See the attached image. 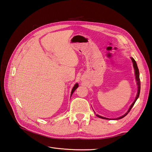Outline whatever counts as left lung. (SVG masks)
Returning <instances> with one entry per match:
<instances>
[{"label": "left lung", "mask_w": 152, "mask_h": 152, "mask_svg": "<svg viewBox=\"0 0 152 152\" xmlns=\"http://www.w3.org/2000/svg\"><path fill=\"white\" fill-rule=\"evenodd\" d=\"M132 59V62H133V65H134V70H135V80H136V81H137V96H136V98L134 100V102H133V103H132L131 104V106L130 107L129 109H128V110L127 111V112L126 114H124L123 115L119 117V118H116L115 119H122L124 117H125L128 114V112H129L130 111V110L132 109V108L133 107V106L134 105V104L135 103L136 101H137V99H138L139 96V94H140V90H141V82H140V78H139V69H138V67H137V63H136V61H135V60L133 58H131ZM96 115L98 117V118H102V119H109V118H104V117H102L101 116L99 115H98L96 114Z\"/></svg>", "instance_id": "8db88e82"}]
</instances>
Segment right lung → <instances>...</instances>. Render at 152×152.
I'll list each match as a JSON object with an SVG mask.
<instances>
[{
  "label": "right lung",
  "instance_id": "add662e5",
  "mask_svg": "<svg viewBox=\"0 0 152 152\" xmlns=\"http://www.w3.org/2000/svg\"><path fill=\"white\" fill-rule=\"evenodd\" d=\"M78 87V84L77 83H76L75 85V86L73 87V88H72V91H71V96L72 95V94H73V92H75V91L76 90V89Z\"/></svg>",
  "mask_w": 152,
  "mask_h": 152
}]
</instances>
